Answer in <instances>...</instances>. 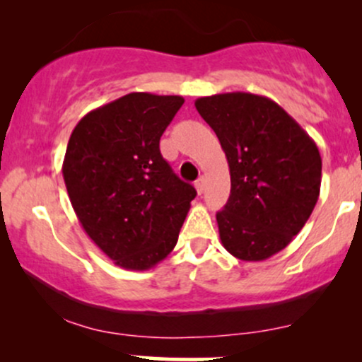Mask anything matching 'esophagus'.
<instances>
[{"label":"esophagus","mask_w":362,"mask_h":362,"mask_svg":"<svg viewBox=\"0 0 362 362\" xmlns=\"http://www.w3.org/2000/svg\"><path fill=\"white\" fill-rule=\"evenodd\" d=\"M204 189H206V180L201 177L197 182H195V190H197V194L201 195L202 192H204Z\"/></svg>","instance_id":"34e87169"}]
</instances>
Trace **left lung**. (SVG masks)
<instances>
[{
	"label": "left lung",
	"mask_w": 362,
	"mask_h": 362,
	"mask_svg": "<svg viewBox=\"0 0 362 362\" xmlns=\"http://www.w3.org/2000/svg\"><path fill=\"white\" fill-rule=\"evenodd\" d=\"M226 155L231 192L216 214L231 255L260 262L286 248L308 221L322 158L308 132L267 97L233 91L195 100Z\"/></svg>",
	"instance_id": "1"
}]
</instances>
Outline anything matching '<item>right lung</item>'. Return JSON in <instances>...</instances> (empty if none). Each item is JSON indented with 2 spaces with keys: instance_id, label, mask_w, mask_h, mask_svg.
<instances>
[{
  "instance_id": "obj_1",
  "label": "right lung",
  "mask_w": 362,
  "mask_h": 362,
  "mask_svg": "<svg viewBox=\"0 0 362 362\" xmlns=\"http://www.w3.org/2000/svg\"><path fill=\"white\" fill-rule=\"evenodd\" d=\"M182 105L178 95L134 91L88 112L69 138V201L86 235L122 269L148 271L163 260L197 194L160 153Z\"/></svg>"
}]
</instances>
